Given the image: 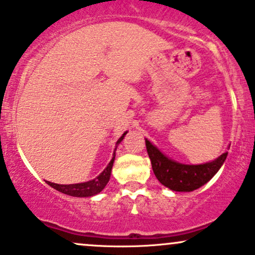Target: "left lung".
<instances>
[{
	"mask_svg": "<svg viewBox=\"0 0 255 255\" xmlns=\"http://www.w3.org/2000/svg\"><path fill=\"white\" fill-rule=\"evenodd\" d=\"M151 167L159 182L176 192H192L204 186L220 170L227 157V151L214 161L200 165H184L168 159L145 139Z\"/></svg>",
	"mask_w": 255,
	"mask_h": 255,
	"instance_id": "left-lung-1",
	"label": "left lung"
}]
</instances>
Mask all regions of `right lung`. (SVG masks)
<instances>
[{"label": "right lung", "mask_w": 255, "mask_h": 255, "mask_svg": "<svg viewBox=\"0 0 255 255\" xmlns=\"http://www.w3.org/2000/svg\"><path fill=\"white\" fill-rule=\"evenodd\" d=\"M126 134H127V132L123 133L122 136L117 140L116 145H119L121 141L123 140V138H125ZM115 156H116V152L114 151L111 161H110L109 165L106 166L105 170L96 177V178L92 179V181L83 182V183H76V184H57V183H52V182H49V181H46V183L49 184L50 187H52V188H55L56 191L63 193V194L71 195V197H80V198L93 197V195L98 194V193L103 191V189L106 187L107 182L110 181V176H111V170H112V166H114Z\"/></svg>", "instance_id": "right-lung-1"}]
</instances>
